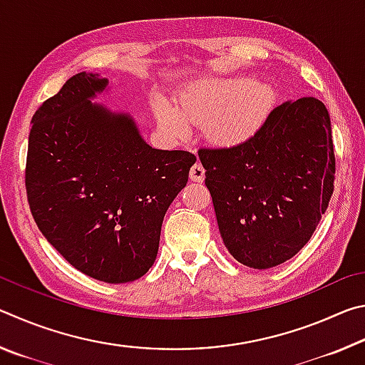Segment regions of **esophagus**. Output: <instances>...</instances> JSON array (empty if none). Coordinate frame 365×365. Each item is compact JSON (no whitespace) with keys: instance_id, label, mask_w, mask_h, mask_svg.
Instances as JSON below:
<instances>
[{"instance_id":"1","label":"esophagus","mask_w":365,"mask_h":365,"mask_svg":"<svg viewBox=\"0 0 365 365\" xmlns=\"http://www.w3.org/2000/svg\"><path fill=\"white\" fill-rule=\"evenodd\" d=\"M205 168H202L201 163H195L190 169V178L193 182H202L205 180Z\"/></svg>"}]
</instances>
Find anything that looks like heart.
<instances>
[{
  "label": "heart",
  "instance_id": "b5f03b06",
  "mask_svg": "<svg viewBox=\"0 0 365 365\" xmlns=\"http://www.w3.org/2000/svg\"><path fill=\"white\" fill-rule=\"evenodd\" d=\"M275 106V91L264 83L246 80L195 85L178 98V110L159 104L158 120L164 130L182 135L188 123H205L211 143L240 146L261 130Z\"/></svg>",
  "mask_w": 365,
  "mask_h": 365
}]
</instances>
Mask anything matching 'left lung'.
<instances>
[{
    "mask_svg": "<svg viewBox=\"0 0 365 365\" xmlns=\"http://www.w3.org/2000/svg\"><path fill=\"white\" fill-rule=\"evenodd\" d=\"M197 156L220 237L248 267L270 269L298 255L329 207L335 151L317 98L283 103L250 141L201 148Z\"/></svg>",
    "mask_w": 365,
    "mask_h": 365,
    "instance_id": "obj_1",
    "label": "left lung"
}]
</instances>
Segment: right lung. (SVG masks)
<instances>
[{"label": "right lung", "mask_w": 365, "mask_h": 365, "mask_svg": "<svg viewBox=\"0 0 365 365\" xmlns=\"http://www.w3.org/2000/svg\"><path fill=\"white\" fill-rule=\"evenodd\" d=\"M108 78L80 72L36 109L26 188L45 238L67 262L106 283L143 277L160 227L196 156L154 150L130 115L91 104Z\"/></svg>", "instance_id": "obj_1"}]
</instances>
